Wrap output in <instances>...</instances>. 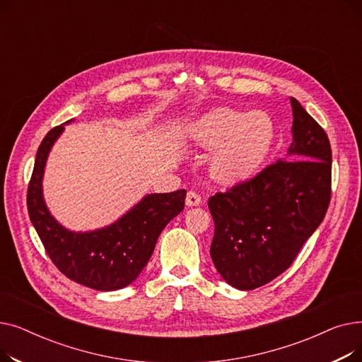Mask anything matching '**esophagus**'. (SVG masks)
<instances>
[{
  "label": "esophagus",
  "instance_id": "34e87169",
  "mask_svg": "<svg viewBox=\"0 0 362 362\" xmlns=\"http://www.w3.org/2000/svg\"><path fill=\"white\" fill-rule=\"evenodd\" d=\"M202 202V198L199 194H197L195 191H189L187 195H186V205L187 206H198L201 205Z\"/></svg>",
  "mask_w": 362,
  "mask_h": 362
}]
</instances>
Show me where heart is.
I'll list each match as a JSON object with an SVG mask.
<instances>
[{
	"label": "heart",
	"mask_w": 362,
	"mask_h": 362,
	"mask_svg": "<svg viewBox=\"0 0 362 362\" xmlns=\"http://www.w3.org/2000/svg\"><path fill=\"white\" fill-rule=\"evenodd\" d=\"M189 138L201 148H217L211 158V173L220 182L232 183L250 176L267 156L274 124L264 112L217 108L192 124Z\"/></svg>",
	"instance_id": "heart-1"
}]
</instances>
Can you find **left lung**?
<instances>
[{"instance_id": "obj_1", "label": "left lung", "mask_w": 362, "mask_h": 362, "mask_svg": "<svg viewBox=\"0 0 362 362\" xmlns=\"http://www.w3.org/2000/svg\"><path fill=\"white\" fill-rule=\"evenodd\" d=\"M286 158L208 199L214 220L210 254L221 277L252 291L286 272L325 218L332 195L327 133L295 98Z\"/></svg>"}]
</instances>
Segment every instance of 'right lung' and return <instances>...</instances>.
I'll return each mask as SVG.
<instances>
[{"mask_svg":"<svg viewBox=\"0 0 362 362\" xmlns=\"http://www.w3.org/2000/svg\"><path fill=\"white\" fill-rule=\"evenodd\" d=\"M64 126L51 129L36 152L28 186V211L44 248L66 277L95 291H117L135 280L154 252L167 223L185 206L186 191L151 194L120 220L100 230L70 232L49 214L42 176L49 149Z\"/></svg>","mask_w":362,"mask_h":362,"instance_id":"1","label":"right lung"}]
</instances>
